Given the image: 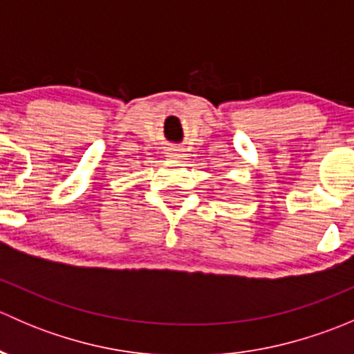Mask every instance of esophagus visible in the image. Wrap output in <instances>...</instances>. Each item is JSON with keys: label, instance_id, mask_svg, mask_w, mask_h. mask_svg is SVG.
<instances>
[{"label": "esophagus", "instance_id": "obj_1", "mask_svg": "<svg viewBox=\"0 0 354 354\" xmlns=\"http://www.w3.org/2000/svg\"><path fill=\"white\" fill-rule=\"evenodd\" d=\"M169 157H181V156H180V152H178V151H171Z\"/></svg>", "mask_w": 354, "mask_h": 354}]
</instances>
